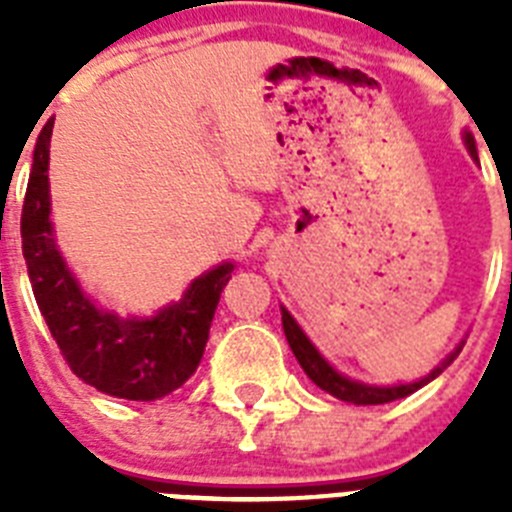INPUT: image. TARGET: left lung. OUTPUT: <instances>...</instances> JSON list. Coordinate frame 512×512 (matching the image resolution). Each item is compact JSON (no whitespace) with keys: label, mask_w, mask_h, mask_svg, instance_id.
<instances>
[{"label":"left lung","mask_w":512,"mask_h":512,"mask_svg":"<svg viewBox=\"0 0 512 512\" xmlns=\"http://www.w3.org/2000/svg\"><path fill=\"white\" fill-rule=\"evenodd\" d=\"M467 148H469V153L477 158L474 138L469 133H467ZM282 325H284V336H287V341H289V348H292V354L297 356V361H300V366L305 369L307 377L318 384L320 390H325L328 395L338 397V400H343V402H351V405H384V402H392V400H400V397L413 395V392L420 390L423 384H428L431 379H436L438 374H441L443 369H446V366H449L456 356H459V351H461V348L459 351H454L449 359L443 361L441 366H436V369H433V372L428 374L425 379H420V382L397 384V387H369V384L351 382V379L341 377V374H338L336 369H333V366H330L328 361H325L323 356L315 351V346L307 341V336L300 330V325L292 320V315H289L287 310H282Z\"/></svg>","instance_id":"1"}]
</instances>
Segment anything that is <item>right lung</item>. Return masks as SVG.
<instances>
[{
  "instance_id": "right-lung-1",
  "label": "right lung",
  "mask_w": 512,
  "mask_h": 512,
  "mask_svg": "<svg viewBox=\"0 0 512 512\" xmlns=\"http://www.w3.org/2000/svg\"><path fill=\"white\" fill-rule=\"evenodd\" d=\"M53 122H45L33 153V171L22 202V256L40 315L71 372L99 392L151 402L179 390L200 366L217 302L233 264L194 279L187 295L151 320H120L84 297L63 264L51 230L48 146Z\"/></svg>"
}]
</instances>
